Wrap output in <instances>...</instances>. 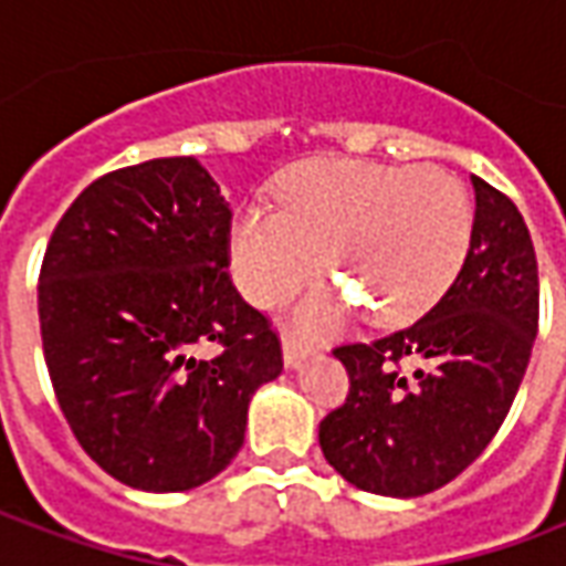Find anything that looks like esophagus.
<instances>
[{
	"label": "esophagus",
	"mask_w": 566,
	"mask_h": 566,
	"mask_svg": "<svg viewBox=\"0 0 566 566\" xmlns=\"http://www.w3.org/2000/svg\"><path fill=\"white\" fill-rule=\"evenodd\" d=\"M282 348H284V364H287V367H296V364H300L303 357L312 355V348H315V345H308V343H303V339H296L294 333H284Z\"/></svg>",
	"instance_id": "obj_1"
}]
</instances>
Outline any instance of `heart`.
I'll return each mask as SVG.
<instances>
[{
    "instance_id": "1",
    "label": "heart",
    "mask_w": 566,
    "mask_h": 566,
    "mask_svg": "<svg viewBox=\"0 0 566 566\" xmlns=\"http://www.w3.org/2000/svg\"><path fill=\"white\" fill-rule=\"evenodd\" d=\"M467 245L470 199L437 166L306 163L279 187V211L245 206L230 223V266L251 303H287L318 279L327 254L345 291L391 324L418 318L449 291ZM350 297L315 294L303 318L331 324Z\"/></svg>"
}]
</instances>
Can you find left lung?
<instances>
[{
    "label": "left lung",
    "instance_id": "left-lung-1",
    "mask_svg": "<svg viewBox=\"0 0 566 566\" xmlns=\"http://www.w3.org/2000/svg\"><path fill=\"white\" fill-rule=\"evenodd\" d=\"M475 221L458 279L409 327L333 355L348 397L318 427L345 482L385 497L449 485L510 416L539 327L536 251L522 211L473 175Z\"/></svg>",
    "mask_w": 566,
    "mask_h": 566
}]
</instances>
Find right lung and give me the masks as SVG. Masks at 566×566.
I'll list each match as a JSON object with an SVG mask.
<instances>
[{"mask_svg": "<svg viewBox=\"0 0 566 566\" xmlns=\"http://www.w3.org/2000/svg\"><path fill=\"white\" fill-rule=\"evenodd\" d=\"M233 211L193 157L105 172L56 221L39 272L48 376L78 446L117 482L187 491L242 449L282 373L272 321L230 279ZM211 342L214 358L198 348Z\"/></svg>", "mask_w": 566, "mask_h": 566, "instance_id": "1", "label": "right lung"}]
</instances>
